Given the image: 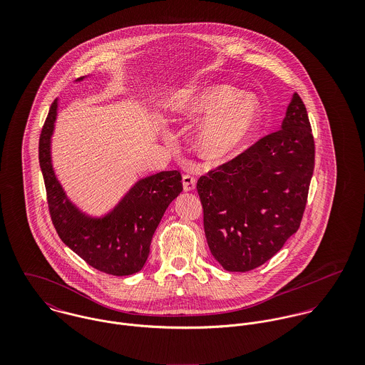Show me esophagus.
<instances>
[{"instance_id": "34e87169", "label": "esophagus", "mask_w": 365, "mask_h": 365, "mask_svg": "<svg viewBox=\"0 0 365 365\" xmlns=\"http://www.w3.org/2000/svg\"><path fill=\"white\" fill-rule=\"evenodd\" d=\"M182 185H184V191H192V190H195L197 177L192 175V174H184V177H182Z\"/></svg>"}]
</instances>
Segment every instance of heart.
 <instances>
[{"instance_id":"1","label":"heart","mask_w":365,"mask_h":365,"mask_svg":"<svg viewBox=\"0 0 365 365\" xmlns=\"http://www.w3.org/2000/svg\"><path fill=\"white\" fill-rule=\"evenodd\" d=\"M170 110L181 118L208 115L198 126L195 148L208 160L220 161L239 155L260 129L262 109L252 94L230 86H191L170 97Z\"/></svg>"}]
</instances>
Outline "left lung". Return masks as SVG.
I'll list each match as a JSON object with an SVG mask.
<instances>
[{"label": "left lung", "instance_id": "left-lung-1", "mask_svg": "<svg viewBox=\"0 0 365 365\" xmlns=\"http://www.w3.org/2000/svg\"><path fill=\"white\" fill-rule=\"evenodd\" d=\"M314 167L308 112L295 93L281 129L200 177L209 250L225 269H255L299 229Z\"/></svg>", "mask_w": 365, "mask_h": 365}]
</instances>
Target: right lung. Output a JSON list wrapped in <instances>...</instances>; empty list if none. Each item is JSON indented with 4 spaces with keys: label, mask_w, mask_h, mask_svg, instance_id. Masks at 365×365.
<instances>
[{
    "label": "right lung",
    "mask_w": 365,
    "mask_h": 365,
    "mask_svg": "<svg viewBox=\"0 0 365 365\" xmlns=\"http://www.w3.org/2000/svg\"><path fill=\"white\" fill-rule=\"evenodd\" d=\"M56 115L57 100L41 132L39 164L58 237L87 264L105 274L122 277L140 271L165 209L182 191L180 171H161L138 181L112 212L104 217H90L68 201L53 171L51 138Z\"/></svg>",
    "instance_id": "add662e5"
}]
</instances>
